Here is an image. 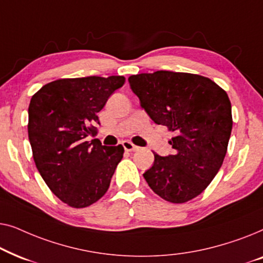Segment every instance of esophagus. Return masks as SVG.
<instances>
[{"instance_id":"1","label":"esophagus","mask_w":263,"mask_h":263,"mask_svg":"<svg viewBox=\"0 0 263 263\" xmlns=\"http://www.w3.org/2000/svg\"><path fill=\"white\" fill-rule=\"evenodd\" d=\"M122 145H123V148L127 151V152H134V151H136V149L139 148L138 146L133 145V143L129 142V141H124L123 143H122Z\"/></svg>"}]
</instances>
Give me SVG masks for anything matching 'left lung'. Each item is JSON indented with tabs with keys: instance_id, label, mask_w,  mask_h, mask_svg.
Returning a JSON list of instances; mask_svg holds the SVG:
<instances>
[{
	"instance_id": "left-lung-1",
	"label": "left lung",
	"mask_w": 263,
	"mask_h": 263,
	"mask_svg": "<svg viewBox=\"0 0 263 263\" xmlns=\"http://www.w3.org/2000/svg\"><path fill=\"white\" fill-rule=\"evenodd\" d=\"M132 91L154 123L175 134L174 153H154L143 174L151 189L172 203L200 195L224 161L232 130L231 103L211 79L190 73L158 70L132 75Z\"/></svg>"
}]
</instances>
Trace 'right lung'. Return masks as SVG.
<instances>
[{
	"mask_svg": "<svg viewBox=\"0 0 263 263\" xmlns=\"http://www.w3.org/2000/svg\"><path fill=\"white\" fill-rule=\"evenodd\" d=\"M124 77L60 79L43 86L28 106V139L39 174L68 206H91L107 192L124 148L87 141L97 114Z\"/></svg>",
	"mask_w": 263,
	"mask_h": 263,
	"instance_id": "right-lung-1",
	"label": "right lung"
}]
</instances>
